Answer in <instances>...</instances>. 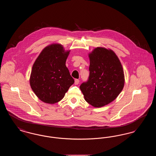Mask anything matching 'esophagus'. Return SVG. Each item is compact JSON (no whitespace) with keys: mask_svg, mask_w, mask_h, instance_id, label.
<instances>
[{"mask_svg":"<svg viewBox=\"0 0 156 156\" xmlns=\"http://www.w3.org/2000/svg\"><path fill=\"white\" fill-rule=\"evenodd\" d=\"M79 83H80V80H77V79H76V80H75V85H78Z\"/></svg>","mask_w":156,"mask_h":156,"instance_id":"esophagus-1","label":"esophagus"}]
</instances>
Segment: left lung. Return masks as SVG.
I'll return each instance as SVG.
<instances>
[{"instance_id": "obj_1", "label": "left lung", "mask_w": 156, "mask_h": 156, "mask_svg": "<svg viewBox=\"0 0 156 156\" xmlns=\"http://www.w3.org/2000/svg\"><path fill=\"white\" fill-rule=\"evenodd\" d=\"M89 79L80 89L85 100L95 108H101L113 101L125 85L123 68L113 50L98 47L88 54Z\"/></svg>"}]
</instances>
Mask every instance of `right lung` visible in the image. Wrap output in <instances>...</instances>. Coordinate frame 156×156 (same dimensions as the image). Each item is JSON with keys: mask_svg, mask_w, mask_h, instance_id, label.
Here are the masks:
<instances>
[{"mask_svg": "<svg viewBox=\"0 0 156 156\" xmlns=\"http://www.w3.org/2000/svg\"><path fill=\"white\" fill-rule=\"evenodd\" d=\"M70 50L59 43L46 46L31 69L30 85L38 98L45 104L58 102L74 83L66 66Z\"/></svg>", "mask_w": 156, "mask_h": 156, "instance_id": "1", "label": "right lung"}]
</instances>
